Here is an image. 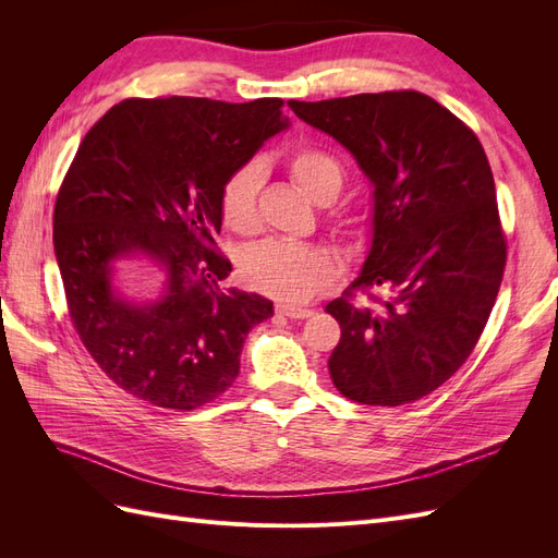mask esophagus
Instances as JSON below:
<instances>
[{"mask_svg":"<svg viewBox=\"0 0 558 558\" xmlns=\"http://www.w3.org/2000/svg\"><path fill=\"white\" fill-rule=\"evenodd\" d=\"M277 314L286 318H310L314 312L312 310H302V307H289V305H277Z\"/></svg>","mask_w":558,"mask_h":558,"instance_id":"obj_1","label":"esophagus"}]
</instances>
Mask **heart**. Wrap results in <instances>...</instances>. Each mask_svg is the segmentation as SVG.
<instances>
[{
	"mask_svg": "<svg viewBox=\"0 0 558 558\" xmlns=\"http://www.w3.org/2000/svg\"><path fill=\"white\" fill-rule=\"evenodd\" d=\"M283 165L298 189L316 205H330L344 189L347 172L342 162L320 146L300 144L283 156ZM260 185L263 172L253 162L242 165L226 179L221 218L234 234L248 238L260 230ZM328 223L332 238L349 251H359L373 232V216L363 207L335 209ZM244 277L248 286L269 298L302 305L326 289L332 279V260L310 244L269 240L246 253Z\"/></svg>",
	"mask_w": 558,
	"mask_h": 558,
	"instance_id": "heart-1",
	"label": "heart"
}]
</instances>
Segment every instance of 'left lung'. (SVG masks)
Instances as JSON below:
<instances>
[{
    "label": "left lung",
    "mask_w": 558,
    "mask_h": 558,
    "mask_svg": "<svg viewBox=\"0 0 558 558\" xmlns=\"http://www.w3.org/2000/svg\"><path fill=\"white\" fill-rule=\"evenodd\" d=\"M289 107L347 146L375 185L373 248L326 307L342 328L332 384L377 408L414 402L468 361L498 298L508 240L484 148L416 90Z\"/></svg>",
    "instance_id": "left-lung-1"
}]
</instances>
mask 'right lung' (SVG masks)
<instances>
[{
	"instance_id": "right-lung-1",
	"label": "right lung",
	"mask_w": 558,
	"mask_h": 558,
	"mask_svg": "<svg viewBox=\"0 0 558 558\" xmlns=\"http://www.w3.org/2000/svg\"><path fill=\"white\" fill-rule=\"evenodd\" d=\"M283 99L230 105L207 97H128L83 137L53 211L66 312L83 347L125 393L191 412L223 396L240 353L272 302L226 289L218 251L221 189L263 142L289 125ZM163 275L154 306L112 289L121 264Z\"/></svg>"
}]
</instances>
